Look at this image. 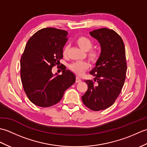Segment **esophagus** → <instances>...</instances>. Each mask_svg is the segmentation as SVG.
Masks as SVG:
<instances>
[{
	"instance_id": "esophagus-1",
	"label": "esophagus",
	"mask_w": 147,
	"mask_h": 147,
	"mask_svg": "<svg viewBox=\"0 0 147 147\" xmlns=\"http://www.w3.org/2000/svg\"><path fill=\"white\" fill-rule=\"evenodd\" d=\"M82 82V79L80 78V77L77 76V77H76V83H80V82Z\"/></svg>"
}]
</instances>
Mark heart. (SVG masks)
Returning a JSON list of instances; mask_svg holds the SVG:
<instances>
[{
    "label": "heart",
    "mask_w": 147,
    "mask_h": 147,
    "mask_svg": "<svg viewBox=\"0 0 147 147\" xmlns=\"http://www.w3.org/2000/svg\"><path fill=\"white\" fill-rule=\"evenodd\" d=\"M76 42L80 47L85 51H88L92 47L93 42L90 38L86 36H80L76 40ZM68 47H65L63 51V54L66 55ZM88 57L90 60L95 62L98 60L100 57V52L97 51H92L88 53ZM89 67L88 62L85 61H78L70 65V68L72 71L75 72L78 74H82L84 71Z\"/></svg>",
    "instance_id": "obj_1"
}]
</instances>
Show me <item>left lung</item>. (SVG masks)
Masks as SVG:
<instances>
[{
    "label": "left lung",
    "mask_w": 147,
    "mask_h": 147,
    "mask_svg": "<svg viewBox=\"0 0 147 147\" xmlns=\"http://www.w3.org/2000/svg\"><path fill=\"white\" fill-rule=\"evenodd\" d=\"M90 34L98 40L101 52L90 72L96 83L85 80L88 90L82 98L87 107L98 111L113 104L123 88L127 70L125 47L121 37L112 30L104 28Z\"/></svg>",
    "instance_id": "left-lung-1"
}]
</instances>
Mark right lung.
Returning a JSON list of instances; mask_svg holds the SVG:
<instances>
[{
    "label": "right lung",
    "mask_w": 147,
    "mask_h": 147,
    "mask_svg": "<svg viewBox=\"0 0 147 147\" xmlns=\"http://www.w3.org/2000/svg\"><path fill=\"white\" fill-rule=\"evenodd\" d=\"M67 40L66 31L46 28L36 32L26 43L20 61L21 78L27 96L36 105L56 104L75 82V74L70 70L64 69L61 75L52 72L63 57Z\"/></svg>",
    "instance_id": "add662e5"
}]
</instances>
